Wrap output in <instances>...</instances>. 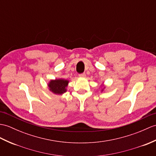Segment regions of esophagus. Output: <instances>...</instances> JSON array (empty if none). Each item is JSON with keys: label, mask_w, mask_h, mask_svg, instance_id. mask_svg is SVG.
I'll list each match as a JSON object with an SVG mask.
<instances>
[{"label": "esophagus", "mask_w": 156, "mask_h": 156, "mask_svg": "<svg viewBox=\"0 0 156 156\" xmlns=\"http://www.w3.org/2000/svg\"><path fill=\"white\" fill-rule=\"evenodd\" d=\"M86 76V74L85 73H82V74H79V77L80 78H84Z\"/></svg>", "instance_id": "1"}]
</instances>
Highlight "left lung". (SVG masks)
Here are the masks:
<instances>
[{
	"label": "left lung",
	"mask_w": 156,
	"mask_h": 156,
	"mask_svg": "<svg viewBox=\"0 0 156 156\" xmlns=\"http://www.w3.org/2000/svg\"><path fill=\"white\" fill-rule=\"evenodd\" d=\"M103 90H104V89H102V91H103Z\"/></svg>",
	"instance_id": "1"
}]
</instances>
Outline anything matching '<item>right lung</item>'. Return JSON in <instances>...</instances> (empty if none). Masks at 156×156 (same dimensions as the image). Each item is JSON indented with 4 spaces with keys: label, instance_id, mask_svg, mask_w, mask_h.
I'll use <instances>...</instances> for the list:
<instances>
[{
    "label": "right lung",
    "instance_id": "obj_1",
    "mask_svg": "<svg viewBox=\"0 0 156 156\" xmlns=\"http://www.w3.org/2000/svg\"><path fill=\"white\" fill-rule=\"evenodd\" d=\"M69 81L64 79H56L51 80L48 83L49 90L55 94H62L67 91L66 87Z\"/></svg>",
    "mask_w": 156,
    "mask_h": 156
}]
</instances>
